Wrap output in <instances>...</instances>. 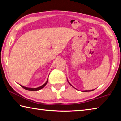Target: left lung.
<instances>
[{
    "label": "left lung",
    "instance_id": "left-lung-1",
    "mask_svg": "<svg viewBox=\"0 0 121 121\" xmlns=\"http://www.w3.org/2000/svg\"><path fill=\"white\" fill-rule=\"evenodd\" d=\"M69 84H70V83H69ZM71 85V84H70ZM71 86H72V85H71ZM93 90H85V91H84L83 92H88V91H93Z\"/></svg>",
    "mask_w": 121,
    "mask_h": 121
}]
</instances>
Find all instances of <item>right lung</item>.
<instances>
[{
    "instance_id": "obj_1",
    "label": "right lung",
    "mask_w": 121,
    "mask_h": 121,
    "mask_svg": "<svg viewBox=\"0 0 121 121\" xmlns=\"http://www.w3.org/2000/svg\"><path fill=\"white\" fill-rule=\"evenodd\" d=\"M48 80H47V81L46 82V83L44 84H43V85L41 86L40 87H37V88H29V87H24L22 85H21V86L23 88V89H24L25 90H29V91H38V90H39L40 89H42L46 85V84L48 83Z\"/></svg>"
}]
</instances>
